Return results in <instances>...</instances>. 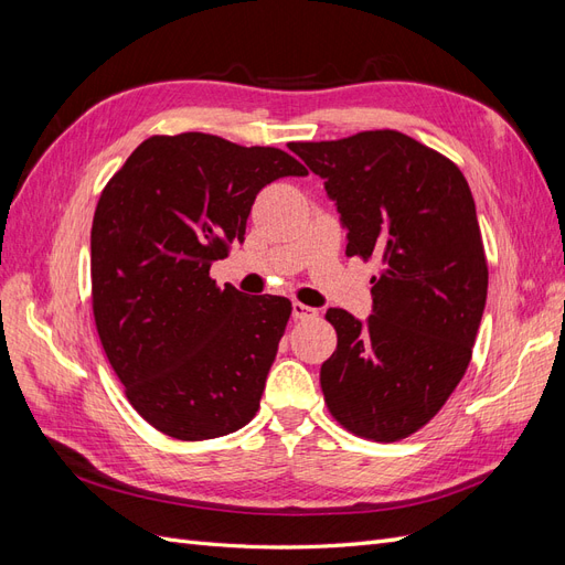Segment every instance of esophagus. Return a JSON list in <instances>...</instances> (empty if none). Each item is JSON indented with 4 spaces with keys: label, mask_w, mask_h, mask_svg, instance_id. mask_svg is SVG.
<instances>
[{
    "label": "esophagus",
    "mask_w": 565,
    "mask_h": 565,
    "mask_svg": "<svg viewBox=\"0 0 565 565\" xmlns=\"http://www.w3.org/2000/svg\"><path fill=\"white\" fill-rule=\"evenodd\" d=\"M292 316H295V320H309V318H316L318 311L311 309V306L301 303V301H295L292 303Z\"/></svg>",
    "instance_id": "34e87169"
}]
</instances>
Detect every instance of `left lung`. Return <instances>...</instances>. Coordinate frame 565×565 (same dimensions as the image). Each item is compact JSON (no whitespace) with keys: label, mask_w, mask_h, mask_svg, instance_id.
Instances as JSON below:
<instances>
[{"label":"left lung","mask_w":565,"mask_h":565,"mask_svg":"<svg viewBox=\"0 0 565 565\" xmlns=\"http://www.w3.org/2000/svg\"><path fill=\"white\" fill-rule=\"evenodd\" d=\"M324 181L347 254L382 262L372 316L324 313L337 351L320 367L332 417L355 436L407 438L446 405L471 361L488 264L465 174L409 136L377 129L292 143Z\"/></svg>","instance_id":"1"}]
</instances>
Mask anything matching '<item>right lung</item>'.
Returning <instances> with one entry per match:
<instances>
[{
    "instance_id": "obj_1",
    "label": "right lung",
    "mask_w": 565,
    "mask_h": 565,
    "mask_svg": "<svg viewBox=\"0 0 565 565\" xmlns=\"http://www.w3.org/2000/svg\"><path fill=\"white\" fill-rule=\"evenodd\" d=\"M306 174L280 148L185 131L150 136L100 193L96 330L129 403L158 431L218 438L259 409L292 303L221 289L210 266L245 241L264 185Z\"/></svg>"
}]
</instances>
